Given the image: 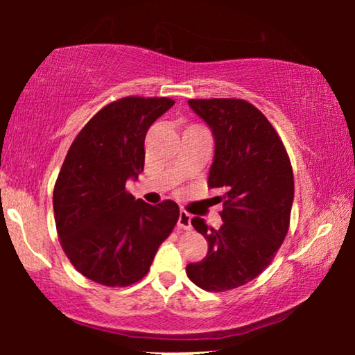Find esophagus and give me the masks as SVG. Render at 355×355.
Instances as JSON below:
<instances>
[{
	"mask_svg": "<svg viewBox=\"0 0 355 355\" xmlns=\"http://www.w3.org/2000/svg\"><path fill=\"white\" fill-rule=\"evenodd\" d=\"M191 220H192V216H191V213H187V211H181L179 213V220H178V226L181 227V230H191L192 227V225H191Z\"/></svg>",
	"mask_w": 355,
	"mask_h": 355,
	"instance_id": "obj_1",
	"label": "esophagus"
}]
</instances>
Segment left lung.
I'll return each instance as SVG.
<instances>
[{
	"label": "left lung",
	"instance_id": "obj_1",
	"mask_svg": "<svg viewBox=\"0 0 355 355\" xmlns=\"http://www.w3.org/2000/svg\"><path fill=\"white\" fill-rule=\"evenodd\" d=\"M215 139L208 187L220 189V230L203 218L192 226L208 242L207 257L189 263V279L205 291L234 289L255 279L275 259L289 230L293 168L283 142L260 110L245 100H189Z\"/></svg>",
	"mask_w": 355,
	"mask_h": 355
}]
</instances>
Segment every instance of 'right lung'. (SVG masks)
<instances>
[{
    "label": "right lung",
    "mask_w": 355,
    "mask_h": 355,
    "mask_svg": "<svg viewBox=\"0 0 355 355\" xmlns=\"http://www.w3.org/2000/svg\"><path fill=\"white\" fill-rule=\"evenodd\" d=\"M171 98L125 96L84 125L58 176L53 210L67 259L85 278L129 286L148 273L179 220L173 200L150 205L125 191L144 171L145 135Z\"/></svg>",
    "instance_id": "obj_1"
}]
</instances>
